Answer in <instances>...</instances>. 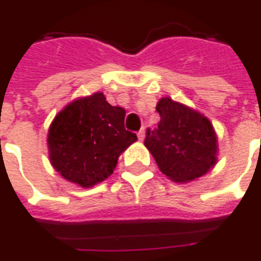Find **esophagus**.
Segmentation results:
<instances>
[{"label": "esophagus", "mask_w": 261, "mask_h": 261, "mask_svg": "<svg viewBox=\"0 0 261 261\" xmlns=\"http://www.w3.org/2000/svg\"><path fill=\"white\" fill-rule=\"evenodd\" d=\"M137 137H138V140H144V137H145V130H144V128H141V130L138 131V133H137Z\"/></svg>", "instance_id": "1"}]
</instances>
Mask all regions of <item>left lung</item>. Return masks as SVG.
I'll return each mask as SVG.
<instances>
[{
  "instance_id": "obj_1",
  "label": "left lung",
  "mask_w": 261,
  "mask_h": 261,
  "mask_svg": "<svg viewBox=\"0 0 261 261\" xmlns=\"http://www.w3.org/2000/svg\"><path fill=\"white\" fill-rule=\"evenodd\" d=\"M161 121L147 128L145 147L161 172L175 181H190L205 175L215 164L217 137L202 114L169 97L156 105Z\"/></svg>"
}]
</instances>
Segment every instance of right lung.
I'll return each mask as SVG.
<instances>
[{
  "label": "right lung",
  "mask_w": 261,
  "mask_h": 261,
  "mask_svg": "<svg viewBox=\"0 0 261 261\" xmlns=\"http://www.w3.org/2000/svg\"><path fill=\"white\" fill-rule=\"evenodd\" d=\"M125 110L93 93L61 110L48 130L50 161L60 175L91 187L113 173L120 153L137 140L124 127Z\"/></svg>",
  "instance_id": "right-lung-1"
}]
</instances>
